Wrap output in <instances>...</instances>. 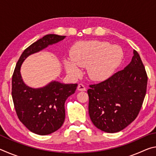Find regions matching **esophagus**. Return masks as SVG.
<instances>
[{
  "mask_svg": "<svg viewBox=\"0 0 156 156\" xmlns=\"http://www.w3.org/2000/svg\"><path fill=\"white\" fill-rule=\"evenodd\" d=\"M78 91H85L86 88H85V87H84L83 84L80 83L78 86Z\"/></svg>",
  "mask_w": 156,
  "mask_h": 156,
  "instance_id": "34e87169",
  "label": "esophagus"
}]
</instances>
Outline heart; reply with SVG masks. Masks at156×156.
<instances>
[{
    "label": "heart",
    "mask_w": 156,
    "mask_h": 156,
    "mask_svg": "<svg viewBox=\"0 0 156 156\" xmlns=\"http://www.w3.org/2000/svg\"><path fill=\"white\" fill-rule=\"evenodd\" d=\"M71 59L65 60L66 69L74 77L81 74L80 67H87L89 77L102 81L113 74L120 65L122 57L120 47L99 41H82L71 50Z\"/></svg>",
    "instance_id": "obj_1"
}]
</instances>
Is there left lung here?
<instances>
[{"label": "left lung", "instance_id": "1", "mask_svg": "<svg viewBox=\"0 0 156 156\" xmlns=\"http://www.w3.org/2000/svg\"><path fill=\"white\" fill-rule=\"evenodd\" d=\"M130 64L107 80L89 84V114L94 125L107 133L126 127L138 116L147 91L148 77L138 53Z\"/></svg>", "mask_w": 156, "mask_h": 156}]
</instances>
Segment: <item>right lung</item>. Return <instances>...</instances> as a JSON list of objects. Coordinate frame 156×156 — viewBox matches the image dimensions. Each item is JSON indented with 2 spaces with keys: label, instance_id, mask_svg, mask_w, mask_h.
Masks as SVG:
<instances>
[{
  "label": "right lung",
  "instance_id": "obj_1",
  "mask_svg": "<svg viewBox=\"0 0 156 156\" xmlns=\"http://www.w3.org/2000/svg\"><path fill=\"white\" fill-rule=\"evenodd\" d=\"M65 37L48 34L31 44L21 54L12 76V96L18 119L29 130L38 135H48L61 127L65 118V102L75 93L78 84L54 81L43 88H30L22 80L20 66L28 56Z\"/></svg>",
  "mask_w": 156,
  "mask_h": 156
}]
</instances>
